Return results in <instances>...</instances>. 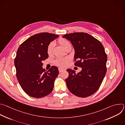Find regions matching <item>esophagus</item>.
Wrapping results in <instances>:
<instances>
[{"instance_id":"obj_1","label":"esophagus","mask_w":125,"mask_h":125,"mask_svg":"<svg viewBox=\"0 0 125 125\" xmlns=\"http://www.w3.org/2000/svg\"><path fill=\"white\" fill-rule=\"evenodd\" d=\"M58 70H59V73H62L63 71H65V69H63V68H58Z\"/></svg>"}]
</instances>
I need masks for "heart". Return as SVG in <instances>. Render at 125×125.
I'll return each instance as SVG.
<instances>
[{
	"mask_svg": "<svg viewBox=\"0 0 125 125\" xmlns=\"http://www.w3.org/2000/svg\"><path fill=\"white\" fill-rule=\"evenodd\" d=\"M58 42L66 50L68 47H71V44L66 39L61 38L58 40ZM54 46V43L53 42H51L47 46V53L49 55H50L52 54L53 49ZM69 60H70V58L68 57H65V58L59 57L55 60L54 63L55 65H56L58 66H59L61 67H64L67 66Z\"/></svg>",
	"mask_w": 125,
	"mask_h": 125,
	"instance_id": "heart-1",
	"label": "heart"
}]
</instances>
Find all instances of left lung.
<instances>
[{"mask_svg": "<svg viewBox=\"0 0 125 125\" xmlns=\"http://www.w3.org/2000/svg\"><path fill=\"white\" fill-rule=\"evenodd\" d=\"M70 41L75 50V65L82 70L77 74L67 69L65 81L69 91L80 97H86L98 90L107 71V55L100 41L85 32H74L63 36Z\"/></svg>", "mask_w": 125, "mask_h": 125, "instance_id": "left-lung-1", "label": "left lung"}]
</instances>
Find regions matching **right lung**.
Here are the masks:
<instances>
[{"mask_svg": "<svg viewBox=\"0 0 125 125\" xmlns=\"http://www.w3.org/2000/svg\"><path fill=\"white\" fill-rule=\"evenodd\" d=\"M58 34L48 32L35 34L19 47L14 60L16 77L23 90L34 98L50 94L59 74L58 68L52 66L48 71L42 68V61L48 57L47 47Z\"/></svg>", "mask_w": 125, "mask_h": 125, "instance_id": "right-lung-1", "label": "right lung"}]
</instances>
